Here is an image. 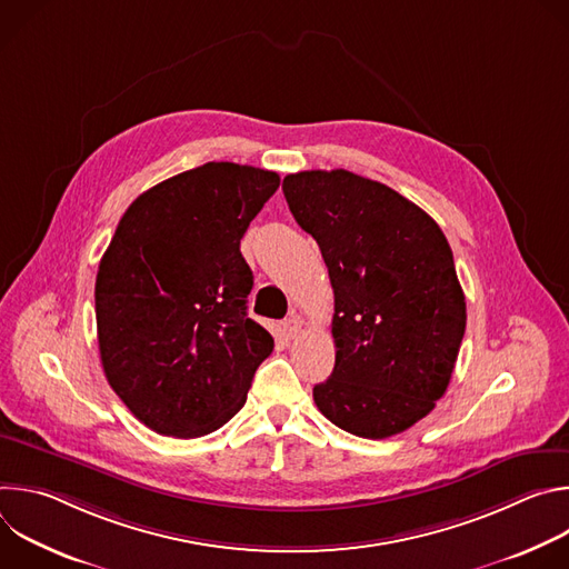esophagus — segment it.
I'll use <instances>...</instances> for the list:
<instances>
[{
  "label": "esophagus",
  "mask_w": 569,
  "mask_h": 569,
  "mask_svg": "<svg viewBox=\"0 0 569 569\" xmlns=\"http://www.w3.org/2000/svg\"><path fill=\"white\" fill-rule=\"evenodd\" d=\"M281 331H283L286 340H295V338L301 333V321H299V317H288V319L281 323Z\"/></svg>",
  "instance_id": "obj_1"
}]
</instances>
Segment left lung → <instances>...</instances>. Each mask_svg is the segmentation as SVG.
<instances>
[{
  "label": "left lung",
  "instance_id": "obj_1",
  "mask_svg": "<svg viewBox=\"0 0 569 569\" xmlns=\"http://www.w3.org/2000/svg\"><path fill=\"white\" fill-rule=\"evenodd\" d=\"M286 202L329 268L333 373L319 412L362 439L412 428L446 393L466 331V297L441 227L393 189L351 171L283 178Z\"/></svg>",
  "mask_w": 569,
  "mask_h": 569
}]
</instances>
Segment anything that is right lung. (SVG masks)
Here are the masks:
<instances>
[{
	"instance_id": "add662e5",
	"label": "right lung",
	"mask_w": 569,
	"mask_h": 569,
	"mask_svg": "<svg viewBox=\"0 0 569 569\" xmlns=\"http://www.w3.org/2000/svg\"><path fill=\"white\" fill-rule=\"evenodd\" d=\"M279 176L209 161L141 193L94 288L101 365L126 408L164 437L222 428L248 400L272 336L248 317L240 238Z\"/></svg>"
}]
</instances>
